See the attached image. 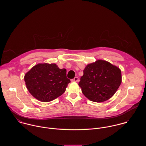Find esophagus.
I'll use <instances>...</instances> for the list:
<instances>
[{
	"mask_svg": "<svg viewBox=\"0 0 146 146\" xmlns=\"http://www.w3.org/2000/svg\"><path fill=\"white\" fill-rule=\"evenodd\" d=\"M78 78L77 77H76L72 80V82H78Z\"/></svg>",
	"mask_w": 146,
	"mask_h": 146,
	"instance_id": "1",
	"label": "esophagus"
}]
</instances>
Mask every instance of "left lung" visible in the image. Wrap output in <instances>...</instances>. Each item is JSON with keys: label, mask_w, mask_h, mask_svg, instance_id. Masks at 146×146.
Masks as SVG:
<instances>
[{"label": "left lung", "mask_w": 146, "mask_h": 146, "mask_svg": "<svg viewBox=\"0 0 146 146\" xmlns=\"http://www.w3.org/2000/svg\"><path fill=\"white\" fill-rule=\"evenodd\" d=\"M78 85L82 94L91 101L103 102L111 98L122 82L119 68L104 60L87 65Z\"/></svg>", "instance_id": "left-lung-1"}]
</instances>
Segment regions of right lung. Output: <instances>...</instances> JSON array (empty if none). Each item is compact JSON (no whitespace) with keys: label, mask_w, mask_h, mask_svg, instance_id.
<instances>
[{"label":"right lung","mask_w":146,"mask_h":146,"mask_svg":"<svg viewBox=\"0 0 146 146\" xmlns=\"http://www.w3.org/2000/svg\"><path fill=\"white\" fill-rule=\"evenodd\" d=\"M24 80L30 94L43 102H50L62 95L70 82L65 69L47 63L34 66L25 74Z\"/></svg>","instance_id":"right-lung-1"}]
</instances>
